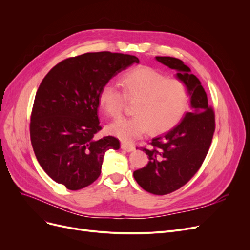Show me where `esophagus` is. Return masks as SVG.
Masks as SVG:
<instances>
[{"instance_id":"obj_1","label":"esophagus","mask_w":250,"mask_h":250,"mask_svg":"<svg viewBox=\"0 0 250 250\" xmlns=\"http://www.w3.org/2000/svg\"><path fill=\"white\" fill-rule=\"evenodd\" d=\"M122 149L126 151V152H132L135 150V147L130 144H126V143H122Z\"/></svg>"}]
</instances>
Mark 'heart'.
I'll list each match as a JSON object with an SVG mask.
<instances>
[{
  "label": "heart",
  "instance_id": "1",
  "mask_svg": "<svg viewBox=\"0 0 250 250\" xmlns=\"http://www.w3.org/2000/svg\"><path fill=\"white\" fill-rule=\"evenodd\" d=\"M123 92L113 84L104 85L99 103L111 117L120 116L126 99L136 100L135 115L112 123L109 132L124 142H132L148 128L159 133L175 125L185 113L189 100L188 84L177 77L165 75L148 65H139L121 78Z\"/></svg>",
  "mask_w": 250,
  "mask_h": 250
}]
</instances>
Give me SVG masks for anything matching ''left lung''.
<instances>
[{
  "instance_id": "left-lung-1",
  "label": "left lung",
  "mask_w": 250,
  "mask_h": 250,
  "mask_svg": "<svg viewBox=\"0 0 250 250\" xmlns=\"http://www.w3.org/2000/svg\"><path fill=\"white\" fill-rule=\"evenodd\" d=\"M159 62L177 72L186 81L190 95L191 110L172 129L152 139L149 147H142L148 155V164L136 170L134 177L146 191L164 195L185 185L199 171L215 133V112L208 104L201 82L179 59L156 57Z\"/></svg>"
}]
</instances>
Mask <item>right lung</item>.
<instances>
[{"label": "right lung", "mask_w": 250, "mask_h": 250, "mask_svg": "<svg viewBox=\"0 0 250 250\" xmlns=\"http://www.w3.org/2000/svg\"><path fill=\"white\" fill-rule=\"evenodd\" d=\"M135 56L101 51L65 59L43 78L30 118V140L46 174L68 189L93 183L101 173L105 152L120 149L112 136L98 138L99 94Z\"/></svg>", "instance_id": "right-lung-1"}]
</instances>
